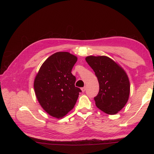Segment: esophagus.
Returning a JSON list of instances; mask_svg holds the SVG:
<instances>
[{
    "label": "esophagus",
    "mask_w": 154,
    "mask_h": 154,
    "mask_svg": "<svg viewBox=\"0 0 154 154\" xmlns=\"http://www.w3.org/2000/svg\"><path fill=\"white\" fill-rule=\"evenodd\" d=\"M85 90H86V87H82V92H85Z\"/></svg>",
    "instance_id": "34e87169"
}]
</instances>
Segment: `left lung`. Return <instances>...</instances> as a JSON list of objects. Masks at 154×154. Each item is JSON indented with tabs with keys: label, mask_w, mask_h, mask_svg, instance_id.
I'll list each match as a JSON object with an SVG mask.
<instances>
[{
	"label": "left lung",
	"mask_w": 154,
	"mask_h": 154,
	"mask_svg": "<svg viewBox=\"0 0 154 154\" xmlns=\"http://www.w3.org/2000/svg\"><path fill=\"white\" fill-rule=\"evenodd\" d=\"M85 60L99 82V92L94 97L96 106L107 114L118 113L128 100L130 82L127 74L112 60L105 56H89Z\"/></svg>",
	"instance_id": "1"
}]
</instances>
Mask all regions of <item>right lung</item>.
Returning a JSON list of instances; mask_svg holds the SVG:
<instances>
[{
  "mask_svg": "<svg viewBox=\"0 0 154 154\" xmlns=\"http://www.w3.org/2000/svg\"><path fill=\"white\" fill-rule=\"evenodd\" d=\"M77 57L67 52H58L42 65L35 79L34 88L39 103L53 117L61 118L75 105L82 91L74 85L71 73Z\"/></svg>",
  "mask_w": 154,
  "mask_h": 154,
  "instance_id": "right-lung-1",
  "label": "right lung"
}]
</instances>
